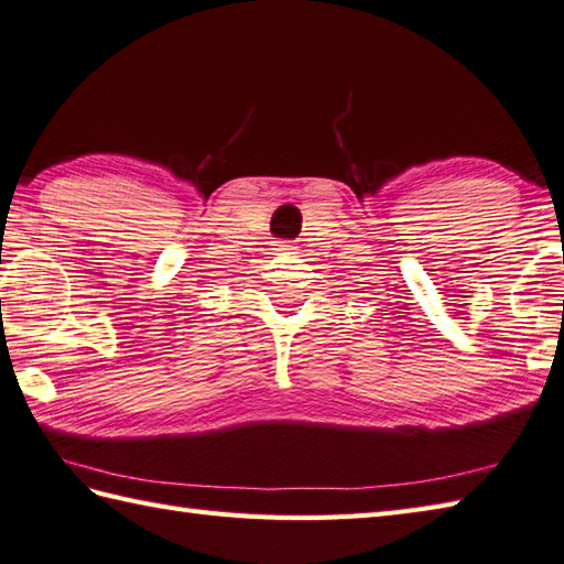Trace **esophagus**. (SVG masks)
<instances>
[{
	"label": "esophagus",
	"mask_w": 564,
	"mask_h": 564,
	"mask_svg": "<svg viewBox=\"0 0 564 564\" xmlns=\"http://www.w3.org/2000/svg\"><path fill=\"white\" fill-rule=\"evenodd\" d=\"M280 250H282V252H294V250H296V246H292V243H282V246H280Z\"/></svg>",
	"instance_id": "obj_1"
}]
</instances>
